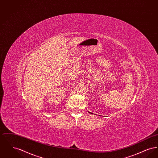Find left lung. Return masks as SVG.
<instances>
[{
	"label": "left lung",
	"mask_w": 158,
	"mask_h": 158,
	"mask_svg": "<svg viewBox=\"0 0 158 158\" xmlns=\"http://www.w3.org/2000/svg\"><path fill=\"white\" fill-rule=\"evenodd\" d=\"M89 113H90V114H92V113H90V112H89Z\"/></svg>",
	"instance_id": "1"
}]
</instances>
